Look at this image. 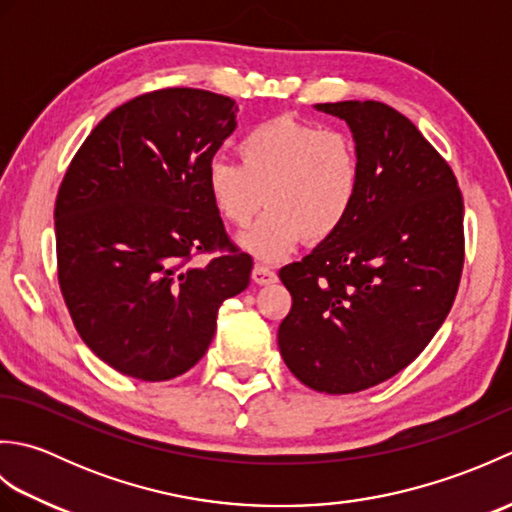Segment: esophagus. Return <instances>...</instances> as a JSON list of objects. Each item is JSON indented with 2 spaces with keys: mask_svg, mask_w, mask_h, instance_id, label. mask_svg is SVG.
<instances>
[{
  "mask_svg": "<svg viewBox=\"0 0 512 512\" xmlns=\"http://www.w3.org/2000/svg\"><path fill=\"white\" fill-rule=\"evenodd\" d=\"M253 281L259 286H266V284H273V281H277V273L273 268L268 266H262V264H255L253 268Z\"/></svg>",
  "mask_w": 512,
  "mask_h": 512,
  "instance_id": "obj_1",
  "label": "esophagus"
}]
</instances>
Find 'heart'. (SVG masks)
<instances>
[{
	"mask_svg": "<svg viewBox=\"0 0 512 512\" xmlns=\"http://www.w3.org/2000/svg\"><path fill=\"white\" fill-rule=\"evenodd\" d=\"M239 162L213 158L204 187L213 209L246 226L237 246L264 264L286 259L303 237L323 242L350 217L361 189V156L350 136L279 116L239 138Z\"/></svg>",
	"mask_w": 512,
	"mask_h": 512,
	"instance_id": "heart-1",
	"label": "heart"
}]
</instances>
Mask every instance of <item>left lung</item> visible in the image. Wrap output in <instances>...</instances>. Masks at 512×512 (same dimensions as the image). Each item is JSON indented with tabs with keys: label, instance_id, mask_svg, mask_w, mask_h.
<instances>
[{
	"label": "left lung",
	"instance_id": "8db88e82",
	"mask_svg": "<svg viewBox=\"0 0 512 512\" xmlns=\"http://www.w3.org/2000/svg\"><path fill=\"white\" fill-rule=\"evenodd\" d=\"M314 110L350 127L361 189L339 231L279 270L292 308L277 341L303 385L356 394L405 369L447 319L464 264V204L451 167L394 107Z\"/></svg>",
	"mask_w": 512,
	"mask_h": 512
}]
</instances>
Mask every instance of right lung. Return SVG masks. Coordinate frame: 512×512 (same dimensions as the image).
Returning <instances> with one entry per match:
<instances>
[{
	"label": "right lung",
	"instance_id": "add662e5",
	"mask_svg": "<svg viewBox=\"0 0 512 512\" xmlns=\"http://www.w3.org/2000/svg\"><path fill=\"white\" fill-rule=\"evenodd\" d=\"M226 96L169 88L116 107L70 162L54 204L59 284L83 343L125 376L169 380L200 361L217 310L253 259L228 242L204 187L235 132ZM229 253L189 267L193 252Z\"/></svg>",
	"mask_w": 512,
	"mask_h": 512
}]
</instances>
